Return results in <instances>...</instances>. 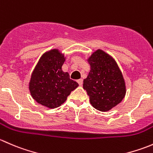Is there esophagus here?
Masks as SVG:
<instances>
[{"mask_svg":"<svg viewBox=\"0 0 153 153\" xmlns=\"http://www.w3.org/2000/svg\"><path fill=\"white\" fill-rule=\"evenodd\" d=\"M78 81V84H79L80 86H81L83 84V79H81H81L78 80V81Z\"/></svg>","mask_w":153,"mask_h":153,"instance_id":"34e87169","label":"esophagus"}]
</instances>
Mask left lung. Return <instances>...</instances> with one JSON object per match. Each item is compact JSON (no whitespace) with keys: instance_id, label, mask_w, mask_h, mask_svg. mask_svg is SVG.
<instances>
[{"instance_id":"1","label":"left lung","mask_w":153,"mask_h":153,"mask_svg":"<svg viewBox=\"0 0 153 153\" xmlns=\"http://www.w3.org/2000/svg\"><path fill=\"white\" fill-rule=\"evenodd\" d=\"M90 71L84 80L83 87L91 104L102 112L119 104L126 94L123 75L115 60L105 52L98 49L88 59Z\"/></svg>"}]
</instances>
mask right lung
I'll return each mask as SVG.
<instances>
[{"label":"right lung","instance_id":"obj_1","mask_svg":"<svg viewBox=\"0 0 153 153\" xmlns=\"http://www.w3.org/2000/svg\"><path fill=\"white\" fill-rule=\"evenodd\" d=\"M64 55L52 49L41 56L34 69L29 82L32 98L41 105L56 108L64 104L68 95L78 84L62 70Z\"/></svg>","mask_w":153,"mask_h":153}]
</instances>
